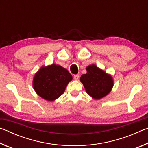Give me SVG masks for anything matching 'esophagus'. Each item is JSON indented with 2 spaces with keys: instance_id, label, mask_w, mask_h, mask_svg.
Returning <instances> with one entry per match:
<instances>
[{
  "instance_id": "34e87169",
  "label": "esophagus",
  "mask_w": 148,
  "mask_h": 148,
  "mask_svg": "<svg viewBox=\"0 0 148 148\" xmlns=\"http://www.w3.org/2000/svg\"><path fill=\"white\" fill-rule=\"evenodd\" d=\"M74 79L77 80L79 79V75L78 74H76V75H74Z\"/></svg>"
}]
</instances>
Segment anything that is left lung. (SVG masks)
Instances as JSON below:
<instances>
[{"instance_id": "8db88e82", "label": "left lung", "mask_w": 148, "mask_h": 148, "mask_svg": "<svg viewBox=\"0 0 148 148\" xmlns=\"http://www.w3.org/2000/svg\"><path fill=\"white\" fill-rule=\"evenodd\" d=\"M86 70L87 73L82 75L80 81L87 93L95 99H100L108 94L113 87L112 77L95 64L89 65Z\"/></svg>"}]
</instances>
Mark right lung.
Wrapping results in <instances>:
<instances>
[{
    "instance_id": "1",
    "label": "right lung",
    "mask_w": 148,
    "mask_h": 148,
    "mask_svg": "<svg viewBox=\"0 0 148 148\" xmlns=\"http://www.w3.org/2000/svg\"><path fill=\"white\" fill-rule=\"evenodd\" d=\"M72 79V75L66 69L53 64L42 67L35 74L33 87L42 98L53 101L64 93L67 84Z\"/></svg>"
}]
</instances>
